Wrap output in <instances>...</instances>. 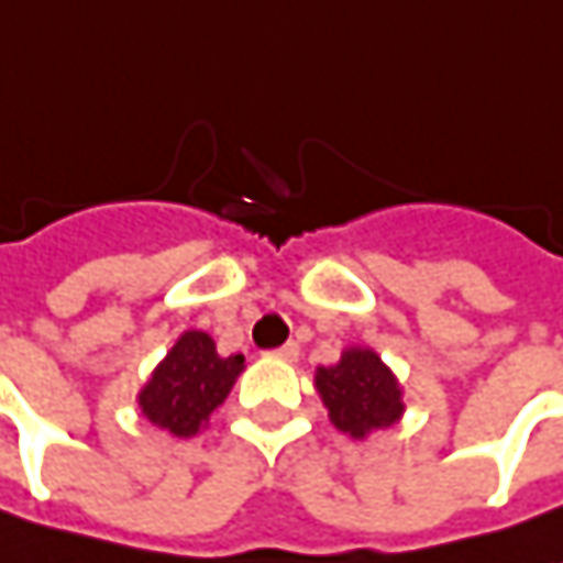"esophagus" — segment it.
<instances>
[{
    "instance_id": "34e87169",
    "label": "esophagus",
    "mask_w": 563,
    "mask_h": 563,
    "mask_svg": "<svg viewBox=\"0 0 563 563\" xmlns=\"http://www.w3.org/2000/svg\"><path fill=\"white\" fill-rule=\"evenodd\" d=\"M272 357H278V360H285V363H297V357H300V347L294 344V341H288V344H282Z\"/></svg>"
}]
</instances>
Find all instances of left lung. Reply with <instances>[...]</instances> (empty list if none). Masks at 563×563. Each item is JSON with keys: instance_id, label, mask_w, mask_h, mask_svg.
I'll return each mask as SVG.
<instances>
[{"instance_id": "left-lung-1", "label": "left lung", "mask_w": 563, "mask_h": 563, "mask_svg": "<svg viewBox=\"0 0 563 563\" xmlns=\"http://www.w3.org/2000/svg\"><path fill=\"white\" fill-rule=\"evenodd\" d=\"M313 385L332 426L354 442L391 429L407 410L398 376L373 347H344L338 363L316 366Z\"/></svg>"}]
</instances>
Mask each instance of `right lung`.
I'll list each match as a JSON object with an SVG mask.
<instances>
[{
	"label": "right lung",
	"mask_w": 563,
	"mask_h": 563,
	"mask_svg": "<svg viewBox=\"0 0 563 563\" xmlns=\"http://www.w3.org/2000/svg\"><path fill=\"white\" fill-rule=\"evenodd\" d=\"M241 373L244 354L219 357L212 338L200 329H187L143 382L137 407L156 429L175 439H190L209 422L212 410L225 404Z\"/></svg>",
	"instance_id": "add662e5"
}]
</instances>
